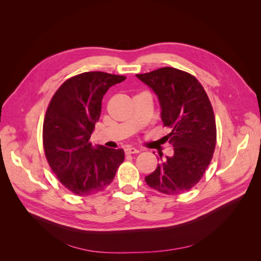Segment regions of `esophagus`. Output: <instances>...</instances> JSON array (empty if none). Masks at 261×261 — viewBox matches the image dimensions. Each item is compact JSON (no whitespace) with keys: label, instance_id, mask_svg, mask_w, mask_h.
Segmentation results:
<instances>
[{"label":"esophagus","instance_id":"1","mask_svg":"<svg viewBox=\"0 0 261 261\" xmlns=\"http://www.w3.org/2000/svg\"><path fill=\"white\" fill-rule=\"evenodd\" d=\"M139 152V150L136 148H133V147H127L125 148V153L126 154H136Z\"/></svg>","mask_w":261,"mask_h":261}]
</instances>
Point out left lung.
Listing matches in <instances>:
<instances>
[{"label": "left lung", "mask_w": 261, "mask_h": 261, "mask_svg": "<svg viewBox=\"0 0 261 261\" xmlns=\"http://www.w3.org/2000/svg\"><path fill=\"white\" fill-rule=\"evenodd\" d=\"M159 100L161 120L172 130L165 136L174 153L165 156L146 183L167 195L189 191L202 177L217 140L215 114L203 87L196 78L174 67L136 75Z\"/></svg>", "instance_id": "1"}]
</instances>
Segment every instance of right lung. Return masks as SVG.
Wrapping results in <instances>:
<instances>
[{
	"instance_id": "right-lung-1",
	"label": "right lung",
	"mask_w": 261,
	"mask_h": 261,
	"mask_svg": "<svg viewBox=\"0 0 261 261\" xmlns=\"http://www.w3.org/2000/svg\"><path fill=\"white\" fill-rule=\"evenodd\" d=\"M125 76L87 72L69 78L50 102L43 122V147L50 168L61 183L78 196L103 191L124 161L123 149L90 143L100 118L102 98Z\"/></svg>"
}]
</instances>
